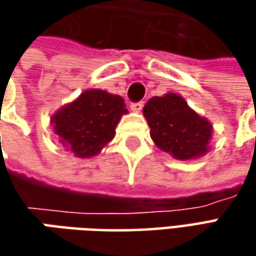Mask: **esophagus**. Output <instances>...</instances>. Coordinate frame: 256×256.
I'll return each instance as SVG.
<instances>
[{
	"instance_id": "1",
	"label": "esophagus",
	"mask_w": 256,
	"mask_h": 256,
	"mask_svg": "<svg viewBox=\"0 0 256 256\" xmlns=\"http://www.w3.org/2000/svg\"><path fill=\"white\" fill-rule=\"evenodd\" d=\"M144 106V102H134L131 104V110H132L134 112H141V110H142Z\"/></svg>"
}]
</instances>
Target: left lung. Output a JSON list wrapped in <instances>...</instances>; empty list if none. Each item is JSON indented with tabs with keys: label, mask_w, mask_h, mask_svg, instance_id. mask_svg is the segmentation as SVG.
I'll list each match as a JSON object with an SVG mask.
<instances>
[{
	"label": "left lung",
	"mask_w": 256,
	"mask_h": 256,
	"mask_svg": "<svg viewBox=\"0 0 256 256\" xmlns=\"http://www.w3.org/2000/svg\"><path fill=\"white\" fill-rule=\"evenodd\" d=\"M155 145L176 160L188 161L210 150L211 122L188 106L176 94L152 96L144 106Z\"/></svg>",
	"instance_id": "8db88e82"
}]
</instances>
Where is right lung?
<instances>
[{"mask_svg":"<svg viewBox=\"0 0 256 256\" xmlns=\"http://www.w3.org/2000/svg\"><path fill=\"white\" fill-rule=\"evenodd\" d=\"M128 112L120 95L88 90L51 116L60 142L78 158L100 154L115 136V126Z\"/></svg>","mask_w":256,"mask_h":256,"instance_id":"1","label":"right lung"}]
</instances>
